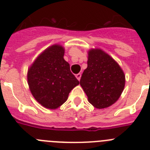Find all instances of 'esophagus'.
Returning a JSON list of instances; mask_svg holds the SVG:
<instances>
[{
    "instance_id": "obj_1",
    "label": "esophagus",
    "mask_w": 150,
    "mask_h": 150,
    "mask_svg": "<svg viewBox=\"0 0 150 150\" xmlns=\"http://www.w3.org/2000/svg\"><path fill=\"white\" fill-rule=\"evenodd\" d=\"M76 77L78 80H80V78H81V74H77L76 75Z\"/></svg>"
}]
</instances>
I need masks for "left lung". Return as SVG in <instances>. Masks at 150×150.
I'll return each instance as SVG.
<instances>
[{"instance_id": "left-lung-1", "label": "left lung", "mask_w": 150, "mask_h": 150, "mask_svg": "<svg viewBox=\"0 0 150 150\" xmlns=\"http://www.w3.org/2000/svg\"><path fill=\"white\" fill-rule=\"evenodd\" d=\"M88 67L83 71L80 86L90 104L98 109L113 104L120 98L125 76L117 62L100 49L88 53Z\"/></svg>"}]
</instances>
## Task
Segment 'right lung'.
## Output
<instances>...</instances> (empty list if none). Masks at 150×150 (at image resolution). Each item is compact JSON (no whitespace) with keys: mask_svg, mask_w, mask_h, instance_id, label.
I'll use <instances>...</instances> for the list:
<instances>
[{"mask_svg":"<svg viewBox=\"0 0 150 150\" xmlns=\"http://www.w3.org/2000/svg\"><path fill=\"white\" fill-rule=\"evenodd\" d=\"M64 49L52 45L37 58L28 71L30 92L38 103L56 109L67 100L71 90L79 84L64 59Z\"/></svg>","mask_w":150,"mask_h":150,"instance_id":"add662e5","label":"right lung"}]
</instances>
